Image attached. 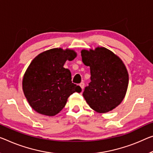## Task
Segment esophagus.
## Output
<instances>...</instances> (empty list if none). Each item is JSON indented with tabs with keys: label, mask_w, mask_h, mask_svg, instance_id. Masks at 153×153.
Listing matches in <instances>:
<instances>
[{
	"label": "esophagus",
	"mask_w": 153,
	"mask_h": 153,
	"mask_svg": "<svg viewBox=\"0 0 153 153\" xmlns=\"http://www.w3.org/2000/svg\"><path fill=\"white\" fill-rule=\"evenodd\" d=\"M79 85H80V87H81V88L82 90H83V89L84 88V86H85V83H83V82H82V83H80Z\"/></svg>",
	"instance_id": "34e87169"
}]
</instances>
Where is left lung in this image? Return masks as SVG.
<instances>
[{"label": "left lung", "mask_w": 153, "mask_h": 153, "mask_svg": "<svg viewBox=\"0 0 153 153\" xmlns=\"http://www.w3.org/2000/svg\"><path fill=\"white\" fill-rule=\"evenodd\" d=\"M82 62L90 68L91 82L83 96L91 109L100 114L114 109L125 97L128 74L123 60L105 47L81 51Z\"/></svg>", "instance_id": "obj_1"}]
</instances>
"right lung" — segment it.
Wrapping results in <instances>:
<instances>
[{
  "instance_id": "1",
  "label": "right lung",
  "mask_w": 153,
  "mask_h": 153,
  "mask_svg": "<svg viewBox=\"0 0 153 153\" xmlns=\"http://www.w3.org/2000/svg\"><path fill=\"white\" fill-rule=\"evenodd\" d=\"M77 54L72 49L52 48L36 56L22 79V90L29 104L39 114L54 116L62 111L68 98L81 87L72 83L71 72L63 65Z\"/></svg>"
}]
</instances>
